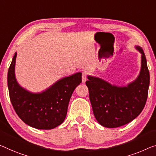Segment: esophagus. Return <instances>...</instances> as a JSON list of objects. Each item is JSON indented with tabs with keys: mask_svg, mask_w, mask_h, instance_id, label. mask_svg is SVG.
I'll list each match as a JSON object with an SVG mask.
<instances>
[{
	"mask_svg": "<svg viewBox=\"0 0 156 156\" xmlns=\"http://www.w3.org/2000/svg\"><path fill=\"white\" fill-rule=\"evenodd\" d=\"M86 80H87V76H86L85 72H83V75H82V81H83V83H85Z\"/></svg>",
	"mask_w": 156,
	"mask_h": 156,
	"instance_id": "34e87169",
	"label": "esophagus"
}]
</instances>
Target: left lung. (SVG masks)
<instances>
[{"label":"left lung","mask_w":156,"mask_h":156,"mask_svg":"<svg viewBox=\"0 0 156 156\" xmlns=\"http://www.w3.org/2000/svg\"><path fill=\"white\" fill-rule=\"evenodd\" d=\"M141 70L127 86H117L100 78L87 76L86 85L94 117L102 126L115 128L126 125L140 114L148 97L150 75L144 52L139 46Z\"/></svg>","instance_id":"left-lung-1"}]
</instances>
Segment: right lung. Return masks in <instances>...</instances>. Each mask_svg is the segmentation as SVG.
Returning <instances> with one entry per match:
<instances>
[{
	"instance_id": "right-lung-1",
	"label": "right lung",
	"mask_w": 156,
	"mask_h": 156,
	"mask_svg": "<svg viewBox=\"0 0 156 156\" xmlns=\"http://www.w3.org/2000/svg\"><path fill=\"white\" fill-rule=\"evenodd\" d=\"M17 55L15 52L8 73L9 95L15 112L23 122L34 128H55L64 122L71 95L82 82V73L62 78L41 92H31L16 79Z\"/></svg>"
}]
</instances>
